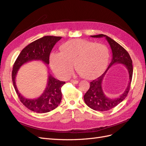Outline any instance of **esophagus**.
Instances as JSON below:
<instances>
[{"instance_id": "esophagus-1", "label": "esophagus", "mask_w": 146, "mask_h": 146, "mask_svg": "<svg viewBox=\"0 0 146 146\" xmlns=\"http://www.w3.org/2000/svg\"><path fill=\"white\" fill-rule=\"evenodd\" d=\"M70 82L74 83V84H77L78 83V81L76 80H70Z\"/></svg>"}]
</instances>
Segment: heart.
I'll use <instances>...</instances> for the list:
<instances>
[{"instance_id":"b5f03b06","label":"heart","mask_w":146,"mask_h":146,"mask_svg":"<svg viewBox=\"0 0 146 146\" xmlns=\"http://www.w3.org/2000/svg\"><path fill=\"white\" fill-rule=\"evenodd\" d=\"M61 52H53L50 60L55 73L62 78L72 74L74 63L81 76L86 79L98 77L107 68L108 48L102 44L83 39H74L63 43Z\"/></svg>"}]
</instances>
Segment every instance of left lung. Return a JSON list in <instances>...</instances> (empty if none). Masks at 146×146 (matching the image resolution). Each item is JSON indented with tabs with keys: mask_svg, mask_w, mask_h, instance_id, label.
<instances>
[{
	"mask_svg": "<svg viewBox=\"0 0 146 146\" xmlns=\"http://www.w3.org/2000/svg\"><path fill=\"white\" fill-rule=\"evenodd\" d=\"M92 38L105 37L109 43L112 51V60L107 69L99 78L90 82V89L84 96V100L85 104L91 109L99 111H105L115 107L119 104L125 99L129 93L133 75V65L132 60L129 53L119 44L111 38L103 34L92 35ZM115 63H119L124 65L128 70L129 75V81L125 91L118 98L110 99L104 94L101 84L104 75L108 70Z\"/></svg>",
	"mask_w": 146,
	"mask_h": 146,
	"instance_id": "1",
	"label": "left lung"
}]
</instances>
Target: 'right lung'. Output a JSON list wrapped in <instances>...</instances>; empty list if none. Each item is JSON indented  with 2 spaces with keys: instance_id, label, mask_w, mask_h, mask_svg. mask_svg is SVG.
Returning a JSON list of instances; mask_svg holds the SVG:
<instances>
[{
  "instance_id": "right-lung-1",
  "label": "right lung",
  "mask_w": 146,
  "mask_h": 146,
  "mask_svg": "<svg viewBox=\"0 0 146 146\" xmlns=\"http://www.w3.org/2000/svg\"><path fill=\"white\" fill-rule=\"evenodd\" d=\"M61 39V36H45L31 42L21 52L13 65L12 80L15 91L23 105L34 112L45 113L58 107L62 98L61 88L65 82L57 80L48 73L47 86L42 94L36 99H27L22 96L17 90L16 85L17 72L23 64L32 61H41L46 64H49L50 52ZM46 66L48 68L47 65Z\"/></svg>"
}]
</instances>
